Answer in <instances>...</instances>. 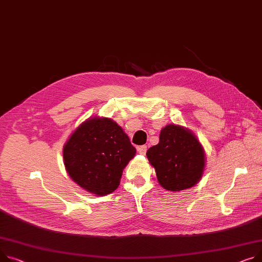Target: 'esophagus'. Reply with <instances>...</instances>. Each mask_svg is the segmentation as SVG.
<instances>
[{
	"label": "esophagus",
	"mask_w": 262,
	"mask_h": 262,
	"mask_svg": "<svg viewBox=\"0 0 262 262\" xmlns=\"http://www.w3.org/2000/svg\"><path fill=\"white\" fill-rule=\"evenodd\" d=\"M138 152L140 155H145L146 154V150H147V146L146 145H141V146H138L137 148Z\"/></svg>",
	"instance_id": "1"
}]
</instances>
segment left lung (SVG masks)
<instances>
[{"label":"left lung","instance_id":"8db88e82","mask_svg":"<svg viewBox=\"0 0 262 262\" xmlns=\"http://www.w3.org/2000/svg\"><path fill=\"white\" fill-rule=\"evenodd\" d=\"M155 167L157 179L167 190H182L194 186L204 168V151L197 138L177 125H166L159 143L146 151Z\"/></svg>","mask_w":262,"mask_h":262}]
</instances>
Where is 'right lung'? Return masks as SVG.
Returning <instances> with one entry per match:
<instances>
[{"mask_svg": "<svg viewBox=\"0 0 262 262\" xmlns=\"http://www.w3.org/2000/svg\"><path fill=\"white\" fill-rule=\"evenodd\" d=\"M135 155L127 135L107 118L84 122L63 149L68 175L97 196L111 194L119 186L122 171Z\"/></svg>", "mask_w": 262, "mask_h": 262, "instance_id": "obj_1", "label": "right lung"}]
</instances>
